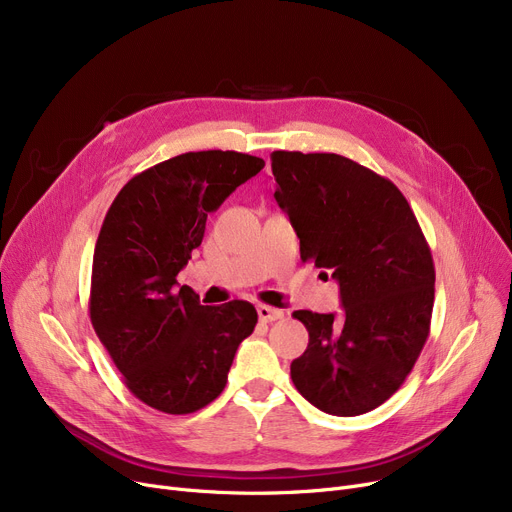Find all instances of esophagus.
<instances>
[{
	"label": "esophagus",
	"mask_w": 512,
	"mask_h": 512,
	"mask_svg": "<svg viewBox=\"0 0 512 512\" xmlns=\"http://www.w3.org/2000/svg\"><path fill=\"white\" fill-rule=\"evenodd\" d=\"M257 315L261 321H265V324H272V321H278L284 317V311L282 309H274V307H267V305H259L257 307Z\"/></svg>",
	"instance_id": "esophagus-1"
}]
</instances>
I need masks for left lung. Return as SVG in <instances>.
I'll use <instances>...</instances> for the list:
<instances>
[{"mask_svg": "<svg viewBox=\"0 0 512 512\" xmlns=\"http://www.w3.org/2000/svg\"><path fill=\"white\" fill-rule=\"evenodd\" d=\"M276 201L301 240V259L332 272L342 315L294 311L309 332L290 365L319 411L355 417L386 402L429 334L434 259L405 195L336 153L274 151Z\"/></svg>", "mask_w": 512, "mask_h": 512, "instance_id": "8db88e82", "label": "left lung"}]
</instances>
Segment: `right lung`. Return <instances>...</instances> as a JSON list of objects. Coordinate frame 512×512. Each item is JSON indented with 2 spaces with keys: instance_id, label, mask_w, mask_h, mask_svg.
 <instances>
[{
  "instance_id": "1",
  "label": "right lung",
  "mask_w": 512,
  "mask_h": 512,
  "mask_svg": "<svg viewBox=\"0 0 512 512\" xmlns=\"http://www.w3.org/2000/svg\"><path fill=\"white\" fill-rule=\"evenodd\" d=\"M265 161L236 151H191L130 178L93 253L91 324L145 405L170 415L207 407L226 386L257 311L247 301L201 305L176 276L201 245L205 222Z\"/></svg>"
}]
</instances>
